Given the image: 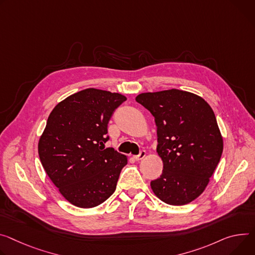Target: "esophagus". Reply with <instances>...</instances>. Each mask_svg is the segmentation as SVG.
Segmentation results:
<instances>
[{
	"mask_svg": "<svg viewBox=\"0 0 255 255\" xmlns=\"http://www.w3.org/2000/svg\"><path fill=\"white\" fill-rule=\"evenodd\" d=\"M145 154H146V152H145L144 150H142V151H140V153H139V154L134 155V156H133V158H134L135 160H140V159H142V158L145 156Z\"/></svg>",
	"mask_w": 255,
	"mask_h": 255,
	"instance_id": "obj_1",
	"label": "esophagus"
}]
</instances>
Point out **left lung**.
Here are the masks:
<instances>
[{"label": "left lung", "instance_id": "obj_1", "mask_svg": "<svg viewBox=\"0 0 255 255\" xmlns=\"http://www.w3.org/2000/svg\"><path fill=\"white\" fill-rule=\"evenodd\" d=\"M154 117L156 151L164 169L150 182L153 193L171 205L187 204L207 186L223 152L215 113L202 98L169 89L136 97Z\"/></svg>", "mask_w": 255, "mask_h": 255}]
</instances>
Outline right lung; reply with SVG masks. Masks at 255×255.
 <instances>
[{
  "mask_svg": "<svg viewBox=\"0 0 255 255\" xmlns=\"http://www.w3.org/2000/svg\"><path fill=\"white\" fill-rule=\"evenodd\" d=\"M126 98L87 88L59 103L50 114L38 142L41 165L70 203L90 208L116 190L127 156L105 148L108 123Z\"/></svg>",
  "mask_w": 255,
  "mask_h": 255,
  "instance_id": "right-lung-1",
  "label": "right lung"
}]
</instances>
